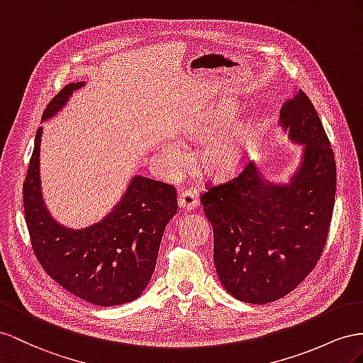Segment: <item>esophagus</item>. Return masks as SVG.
Here are the masks:
<instances>
[{"label":"esophagus","mask_w":363,"mask_h":363,"mask_svg":"<svg viewBox=\"0 0 363 363\" xmlns=\"http://www.w3.org/2000/svg\"><path fill=\"white\" fill-rule=\"evenodd\" d=\"M179 207L185 211H191L198 207V198H196V191L193 190H187V191H182L179 194Z\"/></svg>","instance_id":"obj_1"}]
</instances>
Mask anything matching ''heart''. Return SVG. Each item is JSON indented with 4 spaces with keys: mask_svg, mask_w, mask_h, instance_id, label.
Wrapping results in <instances>:
<instances>
[{
    "mask_svg": "<svg viewBox=\"0 0 363 363\" xmlns=\"http://www.w3.org/2000/svg\"><path fill=\"white\" fill-rule=\"evenodd\" d=\"M233 116V110L222 107L208 121V125L201 130V136H208ZM250 125L248 123H236L219 133L211 136L202 148V164L208 173L225 176L236 172L242 165L250 145ZM162 160L167 169L172 173H179L187 164V150L181 144H167L162 148Z\"/></svg>",
    "mask_w": 363,
    "mask_h": 363,
    "instance_id": "1",
    "label": "heart"
}]
</instances>
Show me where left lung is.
<instances>
[{
	"instance_id": "8db88e82",
	"label": "left lung",
	"mask_w": 363,
	"mask_h": 363,
	"mask_svg": "<svg viewBox=\"0 0 363 363\" xmlns=\"http://www.w3.org/2000/svg\"><path fill=\"white\" fill-rule=\"evenodd\" d=\"M281 125L291 141L303 144L290 184L265 181L248 162L236 178L201 196L220 284L248 303L274 302L294 290L320 259L331 224L336 161L305 91L284 102Z\"/></svg>"
}]
</instances>
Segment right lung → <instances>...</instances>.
Here are the masks:
<instances>
[{"label": "right lung", "mask_w": 363, "mask_h": 363, "mask_svg": "<svg viewBox=\"0 0 363 363\" xmlns=\"http://www.w3.org/2000/svg\"><path fill=\"white\" fill-rule=\"evenodd\" d=\"M84 82H70L55 96L43 121L66 106ZM43 128L23 185L24 216L33 253L44 272L82 301L101 306L123 305L141 296L150 282L165 225L176 215L173 185L135 176L116 207L95 225L62 227L45 208L40 182Z\"/></svg>", "instance_id": "obj_1"}]
</instances>
